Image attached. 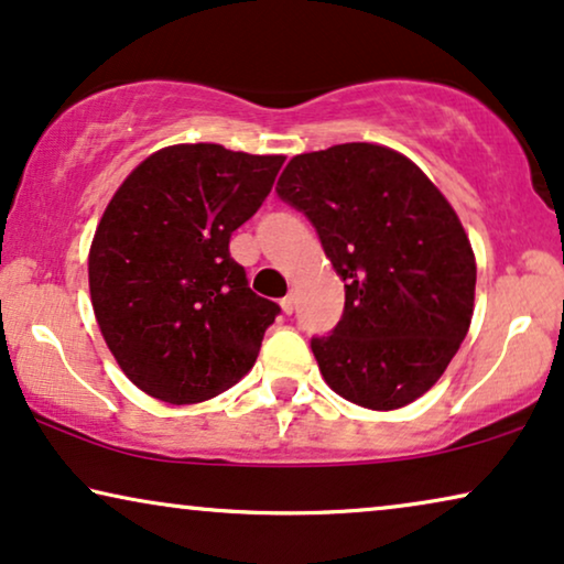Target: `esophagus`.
Here are the masks:
<instances>
[{"instance_id":"34e87169","label":"esophagus","mask_w":564,"mask_h":564,"mask_svg":"<svg viewBox=\"0 0 564 564\" xmlns=\"http://www.w3.org/2000/svg\"><path fill=\"white\" fill-rule=\"evenodd\" d=\"M295 303H297V297H295V292H290V295H288V297H282V303H280V305H282V311H284V313H288V315H290V313H292V311H295Z\"/></svg>"}]
</instances>
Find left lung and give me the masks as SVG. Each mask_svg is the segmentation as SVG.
I'll list each match as a JSON object with an SVG mask.
<instances>
[{"label": "left lung", "mask_w": 564, "mask_h": 564, "mask_svg": "<svg viewBox=\"0 0 564 564\" xmlns=\"http://www.w3.org/2000/svg\"><path fill=\"white\" fill-rule=\"evenodd\" d=\"M276 195L305 213L344 280V315L311 349L338 395L395 411L436 384L465 341L475 253L457 213L403 153L341 143L300 153Z\"/></svg>", "instance_id": "obj_1"}]
</instances>
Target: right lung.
<instances>
[{"instance_id": "right-lung-1", "label": "right lung", "mask_w": 564, "mask_h": 564, "mask_svg": "<svg viewBox=\"0 0 564 564\" xmlns=\"http://www.w3.org/2000/svg\"><path fill=\"white\" fill-rule=\"evenodd\" d=\"M282 164L218 143L169 145L107 205L89 249L91 307L120 369L151 398L203 403L257 361L280 305L249 288L228 243Z\"/></svg>"}]
</instances>
